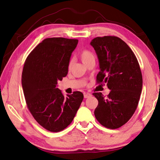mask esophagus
Masks as SVG:
<instances>
[{
    "mask_svg": "<svg viewBox=\"0 0 160 160\" xmlns=\"http://www.w3.org/2000/svg\"><path fill=\"white\" fill-rule=\"evenodd\" d=\"M91 96H92V94L90 93H88V92L84 93V97H85V98H88V97H90Z\"/></svg>",
    "mask_w": 160,
    "mask_h": 160,
    "instance_id": "1",
    "label": "esophagus"
}]
</instances>
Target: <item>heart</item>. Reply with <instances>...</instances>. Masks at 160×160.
Returning a JSON list of instances; mask_svg holds the SVG:
<instances>
[{
  "label": "heart",
  "mask_w": 160,
  "mask_h": 160,
  "mask_svg": "<svg viewBox=\"0 0 160 160\" xmlns=\"http://www.w3.org/2000/svg\"><path fill=\"white\" fill-rule=\"evenodd\" d=\"M80 57L81 58V60H82V61L85 63L88 60H90V58H94V56L90 51H89L88 49H84L80 52ZM71 67H72V61H70L68 63V69L71 68Z\"/></svg>",
  "instance_id": "obj_1"
}]
</instances>
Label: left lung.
<instances>
[{"label": "left lung", "instance_id": "1", "mask_svg": "<svg viewBox=\"0 0 160 160\" xmlns=\"http://www.w3.org/2000/svg\"><path fill=\"white\" fill-rule=\"evenodd\" d=\"M90 44L99 63L97 82L107 83L111 90L107 97L93 93L98 100L94 116L103 126L118 128L128 122L138 105L142 88L140 65L131 48L117 37H96Z\"/></svg>", "mask_w": 160, "mask_h": 160}]
</instances>
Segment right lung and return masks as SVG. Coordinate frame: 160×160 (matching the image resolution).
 <instances>
[{
	"instance_id": "obj_1",
	"label": "right lung",
	"mask_w": 160,
	"mask_h": 160,
	"mask_svg": "<svg viewBox=\"0 0 160 160\" xmlns=\"http://www.w3.org/2000/svg\"><path fill=\"white\" fill-rule=\"evenodd\" d=\"M78 39L47 38L29 54L24 63L22 85L28 109L37 122L59 132L73 120L83 99L79 91L65 97L56 86L68 71L70 56Z\"/></svg>"
}]
</instances>
